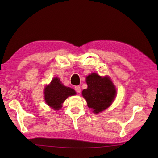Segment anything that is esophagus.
Segmentation results:
<instances>
[{"label":"esophagus","mask_w":158,"mask_h":158,"mask_svg":"<svg viewBox=\"0 0 158 158\" xmlns=\"http://www.w3.org/2000/svg\"><path fill=\"white\" fill-rule=\"evenodd\" d=\"M74 89H75V90L77 93L81 92V88H80V86H79V85H76V86L74 87Z\"/></svg>","instance_id":"1"}]
</instances>
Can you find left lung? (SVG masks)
<instances>
[{"mask_svg":"<svg viewBox=\"0 0 158 158\" xmlns=\"http://www.w3.org/2000/svg\"><path fill=\"white\" fill-rule=\"evenodd\" d=\"M88 88L83 90L82 95L93 112L99 114L110 106L116 96V89L111 79L92 73L86 77Z\"/></svg>","mask_w":158,"mask_h":158,"instance_id":"obj_1","label":"left lung"}]
</instances>
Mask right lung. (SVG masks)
Masks as SVG:
<instances>
[{
	"instance_id": "right-lung-1",
	"label": "right lung",
	"mask_w": 158,
	"mask_h": 158,
	"mask_svg": "<svg viewBox=\"0 0 158 158\" xmlns=\"http://www.w3.org/2000/svg\"><path fill=\"white\" fill-rule=\"evenodd\" d=\"M44 94L47 105L55 110H58L63 106V102L69 96L76 95V92L71 88L65 86L59 78L55 77L44 88Z\"/></svg>"
}]
</instances>
